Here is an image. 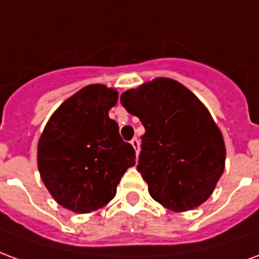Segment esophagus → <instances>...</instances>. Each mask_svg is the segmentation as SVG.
Listing matches in <instances>:
<instances>
[{"instance_id": "esophagus-1", "label": "esophagus", "mask_w": 259, "mask_h": 259, "mask_svg": "<svg viewBox=\"0 0 259 259\" xmlns=\"http://www.w3.org/2000/svg\"><path fill=\"white\" fill-rule=\"evenodd\" d=\"M130 143H132V146H133V148L136 150V154H139V151H140V143H139V140L135 137Z\"/></svg>"}]
</instances>
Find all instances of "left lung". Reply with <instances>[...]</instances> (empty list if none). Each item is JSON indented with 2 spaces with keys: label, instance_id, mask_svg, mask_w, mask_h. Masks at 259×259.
<instances>
[{
  "label": "left lung",
  "instance_id": "obj_1",
  "mask_svg": "<svg viewBox=\"0 0 259 259\" xmlns=\"http://www.w3.org/2000/svg\"><path fill=\"white\" fill-rule=\"evenodd\" d=\"M120 102L146 129L137 170L152 198L174 212L205 202L226 159L222 133L205 105L168 77L124 91Z\"/></svg>",
  "mask_w": 259,
  "mask_h": 259
}]
</instances>
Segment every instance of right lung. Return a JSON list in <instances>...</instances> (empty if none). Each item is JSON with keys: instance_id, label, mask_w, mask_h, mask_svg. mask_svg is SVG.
<instances>
[{"instance_id": "right-lung-1", "label": "right lung", "mask_w": 259, "mask_h": 259, "mask_svg": "<svg viewBox=\"0 0 259 259\" xmlns=\"http://www.w3.org/2000/svg\"><path fill=\"white\" fill-rule=\"evenodd\" d=\"M116 102L115 89L85 85L59 105L38 140L42 183L59 205L76 213L107 205L136 163L135 148L122 140L108 115Z\"/></svg>"}]
</instances>
